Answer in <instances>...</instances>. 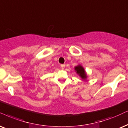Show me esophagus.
I'll use <instances>...</instances> for the list:
<instances>
[{"label": "esophagus", "instance_id": "34e87169", "mask_svg": "<svg viewBox=\"0 0 128 128\" xmlns=\"http://www.w3.org/2000/svg\"><path fill=\"white\" fill-rule=\"evenodd\" d=\"M61 68L64 69V68H65V65H64V64H61Z\"/></svg>", "mask_w": 128, "mask_h": 128}]
</instances>
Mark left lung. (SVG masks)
<instances>
[{
	"label": "left lung",
	"mask_w": 128,
	"mask_h": 128,
	"mask_svg": "<svg viewBox=\"0 0 128 128\" xmlns=\"http://www.w3.org/2000/svg\"><path fill=\"white\" fill-rule=\"evenodd\" d=\"M74 70L80 77L83 80H86L87 79V75L84 68L81 64H78L74 67Z\"/></svg>",
	"instance_id": "obj_1"
}]
</instances>
